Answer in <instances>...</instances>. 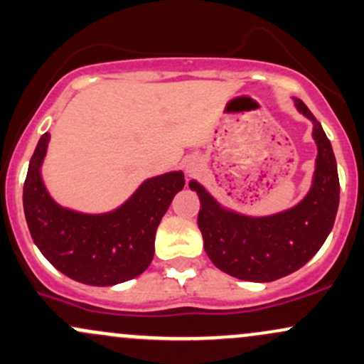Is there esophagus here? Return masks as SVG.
<instances>
[{
  "mask_svg": "<svg viewBox=\"0 0 364 364\" xmlns=\"http://www.w3.org/2000/svg\"><path fill=\"white\" fill-rule=\"evenodd\" d=\"M198 169H200V162H198L197 159H193V157L186 159V161H185V173L186 174H188V176L195 174Z\"/></svg>",
  "mask_w": 364,
  "mask_h": 364,
  "instance_id": "esophagus-1",
  "label": "esophagus"
}]
</instances>
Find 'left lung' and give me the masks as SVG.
<instances>
[{
    "mask_svg": "<svg viewBox=\"0 0 364 364\" xmlns=\"http://www.w3.org/2000/svg\"><path fill=\"white\" fill-rule=\"evenodd\" d=\"M292 102L313 122L318 150L311 188L301 202L274 214H242L219 203L197 179L188 183L200 198L198 230L207 255L215 267L245 282H274L304 266L321 249L337 215L341 185L331 143L306 103Z\"/></svg>",
    "mask_w": 364,
    "mask_h": 364,
    "instance_id": "left-lung-1",
    "label": "left lung"
}]
</instances>
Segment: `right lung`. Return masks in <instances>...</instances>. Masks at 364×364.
Segmentation results:
<instances>
[{
    "instance_id": "right-lung-1",
    "label": "right lung",
    "mask_w": 364,
    "mask_h": 364,
    "mask_svg": "<svg viewBox=\"0 0 364 364\" xmlns=\"http://www.w3.org/2000/svg\"><path fill=\"white\" fill-rule=\"evenodd\" d=\"M50 138H39L23 183V213L36 247L60 273L85 285L112 287L136 278L150 266L155 231L185 186L183 171L146 178L115 209L82 213L60 205L46 188L43 164Z\"/></svg>"
}]
</instances>
